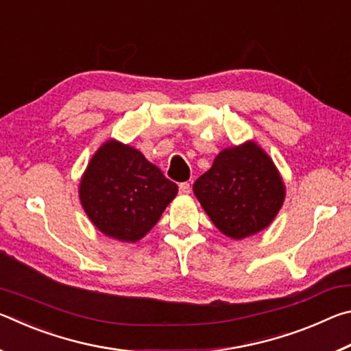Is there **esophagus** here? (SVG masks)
Masks as SVG:
<instances>
[{"label": "esophagus", "instance_id": "1", "mask_svg": "<svg viewBox=\"0 0 351 351\" xmlns=\"http://www.w3.org/2000/svg\"><path fill=\"white\" fill-rule=\"evenodd\" d=\"M190 190H192V187H190L189 182H181L180 184V193L181 195H189Z\"/></svg>", "mask_w": 351, "mask_h": 351}]
</instances>
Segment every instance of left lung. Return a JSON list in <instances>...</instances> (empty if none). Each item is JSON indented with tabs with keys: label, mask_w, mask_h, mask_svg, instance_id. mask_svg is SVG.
I'll use <instances>...</instances> for the list:
<instances>
[{
	"label": "left lung",
	"mask_w": 351,
	"mask_h": 351,
	"mask_svg": "<svg viewBox=\"0 0 351 351\" xmlns=\"http://www.w3.org/2000/svg\"><path fill=\"white\" fill-rule=\"evenodd\" d=\"M195 197L219 232L234 240L272 223L285 199V184L272 159L252 141L224 148L193 184Z\"/></svg>",
	"instance_id": "obj_1"
}]
</instances>
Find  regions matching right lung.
<instances>
[{"instance_id": "1", "label": "right lung", "mask_w": 351, "mask_h": 351, "mask_svg": "<svg viewBox=\"0 0 351 351\" xmlns=\"http://www.w3.org/2000/svg\"><path fill=\"white\" fill-rule=\"evenodd\" d=\"M178 186L136 148L114 139L94 153L82 176L79 197L100 232L136 243L159 221Z\"/></svg>"}]
</instances>
